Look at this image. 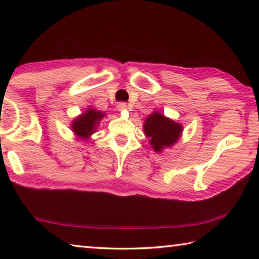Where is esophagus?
I'll return each mask as SVG.
<instances>
[{
  "mask_svg": "<svg viewBox=\"0 0 259 259\" xmlns=\"http://www.w3.org/2000/svg\"><path fill=\"white\" fill-rule=\"evenodd\" d=\"M117 109H119V111H124V109H126V104L125 103H119L117 104Z\"/></svg>",
  "mask_w": 259,
  "mask_h": 259,
  "instance_id": "esophagus-1",
  "label": "esophagus"
}]
</instances>
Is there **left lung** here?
I'll list each match as a JSON object with an SVG mask.
<instances>
[{
	"label": "left lung",
	"instance_id": "1",
	"mask_svg": "<svg viewBox=\"0 0 259 259\" xmlns=\"http://www.w3.org/2000/svg\"><path fill=\"white\" fill-rule=\"evenodd\" d=\"M144 130L150 144L156 152L163 147L174 145L182 134V125L170 119H166L162 114L154 112L145 120Z\"/></svg>",
	"mask_w": 259,
	"mask_h": 259
}]
</instances>
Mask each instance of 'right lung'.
I'll use <instances>...</instances> for the list:
<instances>
[{"mask_svg": "<svg viewBox=\"0 0 259 259\" xmlns=\"http://www.w3.org/2000/svg\"><path fill=\"white\" fill-rule=\"evenodd\" d=\"M104 116L103 113L95 111V109H88V111L82 114L80 117L73 122V130L78 137L88 138L91 134L96 131V126L98 125L99 120Z\"/></svg>", "mask_w": 259, "mask_h": 259, "instance_id": "1", "label": "right lung"}]
</instances>
